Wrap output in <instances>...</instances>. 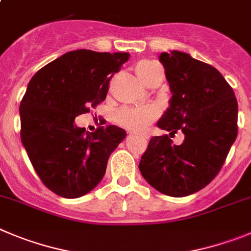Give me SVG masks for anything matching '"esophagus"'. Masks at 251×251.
Listing matches in <instances>:
<instances>
[{
  "mask_svg": "<svg viewBox=\"0 0 251 251\" xmlns=\"http://www.w3.org/2000/svg\"><path fill=\"white\" fill-rule=\"evenodd\" d=\"M139 137H142V138H147V135H144V134H141V135H139Z\"/></svg>",
  "mask_w": 251,
  "mask_h": 251,
  "instance_id": "34e87169",
  "label": "esophagus"
}]
</instances>
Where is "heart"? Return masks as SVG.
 <instances>
[{"label":"heart","instance_id":"1","mask_svg":"<svg viewBox=\"0 0 251 251\" xmlns=\"http://www.w3.org/2000/svg\"><path fill=\"white\" fill-rule=\"evenodd\" d=\"M159 68V64L153 61H142L137 64V75L144 84H148L149 79ZM158 117V110L154 107H126L122 108L117 114L119 124L135 132H142L153 123Z\"/></svg>","mask_w":251,"mask_h":251}]
</instances>
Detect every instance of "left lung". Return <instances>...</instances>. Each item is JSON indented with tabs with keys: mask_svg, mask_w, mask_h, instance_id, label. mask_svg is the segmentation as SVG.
Wrapping results in <instances>:
<instances>
[{
	"mask_svg": "<svg viewBox=\"0 0 251 251\" xmlns=\"http://www.w3.org/2000/svg\"><path fill=\"white\" fill-rule=\"evenodd\" d=\"M159 61L171 87L169 108L157 123L184 142L151 137L139 171L154 189L169 197H187L217 176L238 135V102L222 73L179 50L163 52Z\"/></svg>",
	"mask_w": 251,
	"mask_h": 251,
	"instance_id": "obj_1",
	"label": "left lung"
}]
</instances>
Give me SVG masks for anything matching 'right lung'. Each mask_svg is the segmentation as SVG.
I'll return each mask as SVG.
<instances>
[{"label":"right lung","mask_w":251,"mask_h":251,"mask_svg":"<svg viewBox=\"0 0 251 251\" xmlns=\"http://www.w3.org/2000/svg\"><path fill=\"white\" fill-rule=\"evenodd\" d=\"M128 58L126 52L71 50L29 80L20 104L21 141L42 183L59 197L79 198L97 187L127 135L116 126L86 132L75 118L105 100L110 78Z\"/></svg>","instance_id":"right-lung-1"}]
</instances>
